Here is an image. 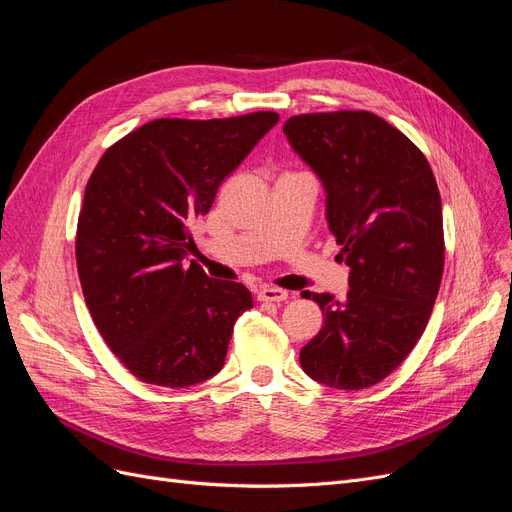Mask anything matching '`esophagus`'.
Wrapping results in <instances>:
<instances>
[{
    "mask_svg": "<svg viewBox=\"0 0 512 512\" xmlns=\"http://www.w3.org/2000/svg\"><path fill=\"white\" fill-rule=\"evenodd\" d=\"M258 301L262 303H280V301H286L288 299V290L284 288H277V286H262L258 290Z\"/></svg>",
    "mask_w": 512,
    "mask_h": 512,
    "instance_id": "obj_1",
    "label": "esophagus"
}]
</instances>
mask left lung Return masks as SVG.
Listing matches in <instances>:
<instances>
[{
  "label": "left lung",
  "mask_w": 512,
  "mask_h": 512,
  "mask_svg": "<svg viewBox=\"0 0 512 512\" xmlns=\"http://www.w3.org/2000/svg\"><path fill=\"white\" fill-rule=\"evenodd\" d=\"M292 149L327 190V220L350 267L344 301L301 292L324 327L301 348L309 378L342 391L374 386L421 339L444 271L436 177L410 138L369 111L294 115Z\"/></svg>",
  "instance_id": "left-lung-1"
}]
</instances>
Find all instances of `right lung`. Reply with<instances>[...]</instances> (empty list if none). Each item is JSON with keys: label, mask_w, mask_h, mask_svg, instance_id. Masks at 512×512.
I'll list each match as a JSON object with an SVG mask.
<instances>
[{"label": "right lung", "mask_w": 512, "mask_h": 512, "mask_svg": "<svg viewBox=\"0 0 512 512\" xmlns=\"http://www.w3.org/2000/svg\"><path fill=\"white\" fill-rule=\"evenodd\" d=\"M277 121L271 111L156 119L108 147L91 173L76 269L102 339L138 380L181 389L222 369L252 292L185 265L190 226Z\"/></svg>", "instance_id": "1"}]
</instances>
